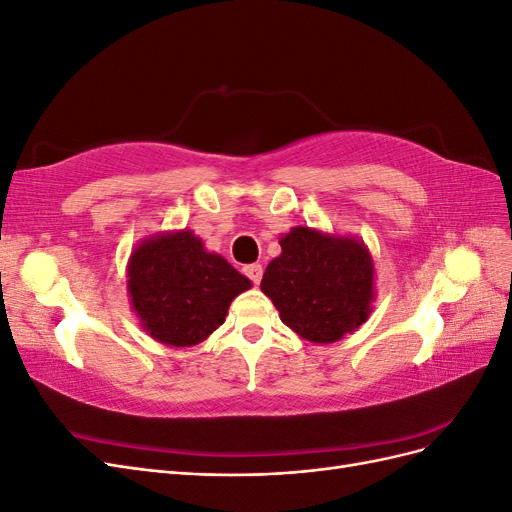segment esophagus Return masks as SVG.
<instances>
[{
	"instance_id": "34e87169",
	"label": "esophagus",
	"mask_w": 512,
	"mask_h": 512,
	"mask_svg": "<svg viewBox=\"0 0 512 512\" xmlns=\"http://www.w3.org/2000/svg\"><path fill=\"white\" fill-rule=\"evenodd\" d=\"M243 273L250 277V280L258 286L260 280H262V265H258V262H254V265H245L243 267Z\"/></svg>"
}]
</instances>
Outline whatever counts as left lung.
I'll return each mask as SVG.
<instances>
[{
    "instance_id": "left-lung-1",
    "label": "left lung",
    "mask_w": 512,
    "mask_h": 512,
    "mask_svg": "<svg viewBox=\"0 0 512 512\" xmlns=\"http://www.w3.org/2000/svg\"><path fill=\"white\" fill-rule=\"evenodd\" d=\"M282 254L269 262L260 290L282 322L312 344H333L369 318L376 301V267L356 237L294 226L280 237Z\"/></svg>"
}]
</instances>
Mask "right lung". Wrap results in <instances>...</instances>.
<instances>
[{
    "label": "right lung",
    "instance_id": "add662e5",
    "mask_svg": "<svg viewBox=\"0 0 512 512\" xmlns=\"http://www.w3.org/2000/svg\"><path fill=\"white\" fill-rule=\"evenodd\" d=\"M250 288L245 275L188 228L147 237L128 258L132 312L164 346L205 342L224 324L232 299Z\"/></svg>",
    "mask_w": 512,
    "mask_h": 512
}]
</instances>
